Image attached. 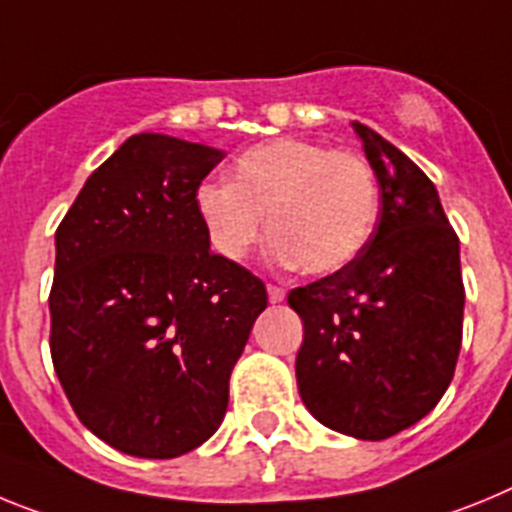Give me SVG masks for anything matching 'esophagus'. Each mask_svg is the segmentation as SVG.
Here are the masks:
<instances>
[{
    "mask_svg": "<svg viewBox=\"0 0 512 512\" xmlns=\"http://www.w3.org/2000/svg\"><path fill=\"white\" fill-rule=\"evenodd\" d=\"M268 299H270V304H281V301L286 299V288L273 286V283H270V286H268Z\"/></svg>",
    "mask_w": 512,
    "mask_h": 512,
    "instance_id": "34e87169",
    "label": "esophagus"
}]
</instances>
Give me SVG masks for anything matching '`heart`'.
I'll list each match as a JSON object with an SVG mask.
<instances>
[{
    "instance_id": "b5f03b06",
    "label": "heart",
    "mask_w": 512,
    "mask_h": 512,
    "mask_svg": "<svg viewBox=\"0 0 512 512\" xmlns=\"http://www.w3.org/2000/svg\"><path fill=\"white\" fill-rule=\"evenodd\" d=\"M195 206L226 260L250 255L270 221L275 255L304 273L327 275L350 265L371 239L379 182L355 151L275 139L244 151L234 164V182H201Z\"/></svg>"
}]
</instances>
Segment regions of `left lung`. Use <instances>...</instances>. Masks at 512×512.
<instances>
[{
  "label": "left lung",
  "mask_w": 512,
  "mask_h": 512,
  "mask_svg": "<svg viewBox=\"0 0 512 512\" xmlns=\"http://www.w3.org/2000/svg\"><path fill=\"white\" fill-rule=\"evenodd\" d=\"M381 185V213L363 252L288 304L304 322L296 381L322 425L384 441L441 402L464 330L459 237L428 175L355 121Z\"/></svg>",
  "instance_id": "1"
}]
</instances>
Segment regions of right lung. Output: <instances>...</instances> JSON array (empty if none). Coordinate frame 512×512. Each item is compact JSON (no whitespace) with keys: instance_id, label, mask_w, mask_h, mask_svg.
<instances>
[{"instance_id":"1","label":"right lung","mask_w":512,"mask_h":512,"mask_svg":"<svg viewBox=\"0 0 512 512\" xmlns=\"http://www.w3.org/2000/svg\"><path fill=\"white\" fill-rule=\"evenodd\" d=\"M224 151L131 136L56 229L51 361L84 428L141 459L206 443L268 306L265 283L211 252L195 190Z\"/></svg>"}]
</instances>
